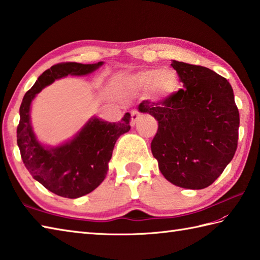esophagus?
<instances>
[{
	"label": "esophagus",
	"instance_id": "obj_1",
	"mask_svg": "<svg viewBox=\"0 0 260 260\" xmlns=\"http://www.w3.org/2000/svg\"><path fill=\"white\" fill-rule=\"evenodd\" d=\"M140 118V113L139 110H133V112L131 113V125L134 126L136 124L137 119Z\"/></svg>",
	"mask_w": 260,
	"mask_h": 260
}]
</instances>
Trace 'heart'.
I'll use <instances>...</instances> for the list:
<instances>
[{"label": "heart", "mask_w": 260, "mask_h": 260, "mask_svg": "<svg viewBox=\"0 0 260 260\" xmlns=\"http://www.w3.org/2000/svg\"><path fill=\"white\" fill-rule=\"evenodd\" d=\"M128 82L137 89H151L155 87L158 92L167 95L175 89L176 77L172 70L152 68L132 76Z\"/></svg>", "instance_id": "b5f03b06"}]
</instances>
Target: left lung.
<instances>
[{
  "label": "left lung",
  "mask_w": 260,
  "mask_h": 260,
  "mask_svg": "<svg viewBox=\"0 0 260 260\" xmlns=\"http://www.w3.org/2000/svg\"><path fill=\"white\" fill-rule=\"evenodd\" d=\"M183 88L157 103L142 102L158 128L151 143L164 178L184 189L211 185L233 159L239 110L229 81L209 68L172 60Z\"/></svg>",
  "instance_id": "8db88e82"
}]
</instances>
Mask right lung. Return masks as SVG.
I'll list each match as a JSON object with an SVG mask.
<instances>
[{
	"label": "right lung",
	"instance_id": "1",
	"mask_svg": "<svg viewBox=\"0 0 260 260\" xmlns=\"http://www.w3.org/2000/svg\"><path fill=\"white\" fill-rule=\"evenodd\" d=\"M104 62L82 64L61 62L39 77L23 97L16 141L26 170L38 182L63 198L76 199L93 191L106 178L116 141L131 129V115L126 113L118 123L93 117L73 140L57 147H46L38 142L30 121L33 98L46 86L68 75L84 76Z\"/></svg>",
	"mask_w": 260,
	"mask_h": 260
}]
</instances>
